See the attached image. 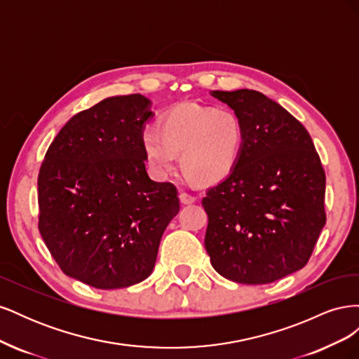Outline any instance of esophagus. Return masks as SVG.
Listing matches in <instances>:
<instances>
[{"instance_id":"34e87169","label":"esophagus","mask_w":359,"mask_h":359,"mask_svg":"<svg viewBox=\"0 0 359 359\" xmlns=\"http://www.w3.org/2000/svg\"><path fill=\"white\" fill-rule=\"evenodd\" d=\"M180 201H181V203H184V205H190V203H193L194 201V196H191V194H189V193H180Z\"/></svg>"}]
</instances>
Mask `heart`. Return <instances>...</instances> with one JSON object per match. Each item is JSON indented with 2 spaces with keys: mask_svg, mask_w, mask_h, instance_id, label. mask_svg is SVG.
<instances>
[{
  "mask_svg": "<svg viewBox=\"0 0 359 359\" xmlns=\"http://www.w3.org/2000/svg\"><path fill=\"white\" fill-rule=\"evenodd\" d=\"M243 127L235 114L211 106L184 104L142 133V151L151 173L166 178L180 165L199 184H212L229 175L243 148Z\"/></svg>",
  "mask_w": 359,
  "mask_h": 359,
  "instance_id": "b5f03b06",
  "label": "heart"
}]
</instances>
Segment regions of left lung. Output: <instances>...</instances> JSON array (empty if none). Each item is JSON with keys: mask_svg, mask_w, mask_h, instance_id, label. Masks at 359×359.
<instances>
[{"mask_svg": "<svg viewBox=\"0 0 359 359\" xmlns=\"http://www.w3.org/2000/svg\"><path fill=\"white\" fill-rule=\"evenodd\" d=\"M212 95L235 111L244 139L232 172L202 199L206 253L227 280L273 283L307 265L327 223L325 170L306 127L265 94Z\"/></svg>", "mask_w": 359, "mask_h": 359, "instance_id": "left-lung-1", "label": "left lung"}]
</instances>
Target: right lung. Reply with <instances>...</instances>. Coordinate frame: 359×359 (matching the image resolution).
I'll use <instances>...</instances> for the list:
<instances>
[{
	"label": "right lung",
	"mask_w": 359,
	"mask_h": 359,
	"mask_svg": "<svg viewBox=\"0 0 359 359\" xmlns=\"http://www.w3.org/2000/svg\"><path fill=\"white\" fill-rule=\"evenodd\" d=\"M149 104L140 94L115 95L73 115L40 166L43 241L64 274L97 289L128 287L153 273L180 211L175 186L145 170Z\"/></svg>",
	"instance_id": "add662e5"
}]
</instances>
